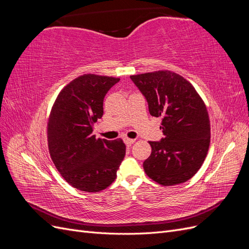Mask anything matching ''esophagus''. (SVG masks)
I'll return each instance as SVG.
<instances>
[{"label": "esophagus", "instance_id": "esophagus-1", "mask_svg": "<svg viewBox=\"0 0 249 249\" xmlns=\"http://www.w3.org/2000/svg\"><path fill=\"white\" fill-rule=\"evenodd\" d=\"M124 142L125 143L126 146H131L133 143L135 142V139H130V138H124Z\"/></svg>", "mask_w": 249, "mask_h": 249}]
</instances>
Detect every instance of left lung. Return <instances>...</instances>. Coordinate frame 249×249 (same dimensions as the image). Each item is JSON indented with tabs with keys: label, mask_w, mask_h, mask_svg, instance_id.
<instances>
[{
	"label": "left lung",
	"mask_w": 249,
	"mask_h": 249,
	"mask_svg": "<svg viewBox=\"0 0 249 249\" xmlns=\"http://www.w3.org/2000/svg\"><path fill=\"white\" fill-rule=\"evenodd\" d=\"M130 78L145 97L150 115L162 118L164 138L149 141L152 154L143 162L145 173L162 186L187 182L200 168L210 146L205 103L191 83L170 71Z\"/></svg>",
	"instance_id": "1"
}]
</instances>
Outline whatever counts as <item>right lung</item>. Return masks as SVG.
Here are the masks:
<instances>
[{
    "label": "right lung",
    "mask_w": 249,
    "mask_h": 249,
    "mask_svg": "<svg viewBox=\"0 0 249 249\" xmlns=\"http://www.w3.org/2000/svg\"><path fill=\"white\" fill-rule=\"evenodd\" d=\"M120 79L83 74L66 85L48 123L50 155L63 178L85 192L106 189L125 155L122 139H96L93 124L104 114L105 95Z\"/></svg>",
    "instance_id": "1"
}]
</instances>
